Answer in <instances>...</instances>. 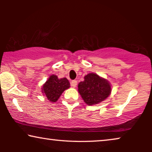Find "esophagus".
<instances>
[{
    "mask_svg": "<svg viewBox=\"0 0 152 152\" xmlns=\"http://www.w3.org/2000/svg\"><path fill=\"white\" fill-rule=\"evenodd\" d=\"M77 82L76 80H72L71 81V82H70V86L73 87V88H75L77 86Z\"/></svg>",
    "mask_w": 152,
    "mask_h": 152,
    "instance_id": "34e87169",
    "label": "esophagus"
}]
</instances>
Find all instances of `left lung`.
I'll return each instance as SVG.
<instances>
[{
	"label": "left lung",
	"mask_w": 152,
	"mask_h": 152,
	"mask_svg": "<svg viewBox=\"0 0 152 152\" xmlns=\"http://www.w3.org/2000/svg\"><path fill=\"white\" fill-rule=\"evenodd\" d=\"M78 91L85 103L93 105L107 99L111 91L109 83L95 73L84 77V81L79 83Z\"/></svg>",
	"instance_id": "left-lung-1"
}]
</instances>
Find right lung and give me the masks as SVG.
Wrapping results in <instances>:
<instances>
[{
    "mask_svg": "<svg viewBox=\"0 0 152 152\" xmlns=\"http://www.w3.org/2000/svg\"><path fill=\"white\" fill-rule=\"evenodd\" d=\"M70 87V83L66 78L59 79L53 75L43 84L42 91L49 101L55 102L61 96L62 93Z\"/></svg>",
    "mask_w": 152,
    "mask_h": 152,
    "instance_id": "1",
    "label": "right lung"
}]
</instances>
